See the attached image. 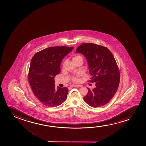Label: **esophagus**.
<instances>
[{"label":"esophagus","mask_w":146,"mask_h":146,"mask_svg":"<svg viewBox=\"0 0 146 146\" xmlns=\"http://www.w3.org/2000/svg\"><path fill=\"white\" fill-rule=\"evenodd\" d=\"M71 86L72 87H81L82 85H71Z\"/></svg>","instance_id":"esophagus-1"}]
</instances>
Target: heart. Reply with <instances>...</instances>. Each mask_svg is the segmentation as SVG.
I'll return each mask as SVG.
<instances>
[{
	"mask_svg": "<svg viewBox=\"0 0 146 146\" xmlns=\"http://www.w3.org/2000/svg\"><path fill=\"white\" fill-rule=\"evenodd\" d=\"M72 60L73 61L74 63L78 62V61H81L82 62L83 61V57L82 56H80L79 55H75L73 58H72ZM64 65V64H63V66ZM80 74H77L76 76H74L72 77V80L73 82H75V83H78V82L80 81Z\"/></svg>",
	"mask_w": 146,
	"mask_h": 146,
	"instance_id": "obj_1",
	"label": "heart"
}]
</instances>
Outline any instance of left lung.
<instances>
[{"instance_id": "8db88e82", "label": "left lung", "mask_w": 146, "mask_h": 146, "mask_svg": "<svg viewBox=\"0 0 146 146\" xmlns=\"http://www.w3.org/2000/svg\"><path fill=\"white\" fill-rule=\"evenodd\" d=\"M76 51L85 57L92 76L90 81L96 86L92 90L88 88L84 101L93 108L104 106L114 97L120 83V71L114 56L106 47L94 43L82 44Z\"/></svg>"}]
</instances>
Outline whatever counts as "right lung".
<instances>
[{
	"label": "right lung",
	"mask_w": 146,
	"mask_h": 146,
	"mask_svg": "<svg viewBox=\"0 0 146 146\" xmlns=\"http://www.w3.org/2000/svg\"><path fill=\"white\" fill-rule=\"evenodd\" d=\"M73 47H50L37 52L30 62L28 81L34 95L42 104L55 107L66 100L68 88L55 89L54 78L60 72V64Z\"/></svg>",
	"instance_id": "right-lung-1"
}]
</instances>
